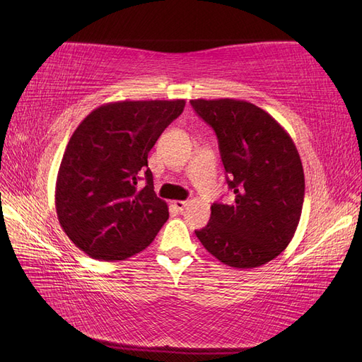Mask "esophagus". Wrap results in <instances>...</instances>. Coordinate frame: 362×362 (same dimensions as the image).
Segmentation results:
<instances>
[{"instance_id": "34e87169", "label": "esophagus", "mask_w": 362, "mask_h": 362, "mask_svg": "<svg viewBox=\"0 0 362 362\" xmlns=\"http://www.w3.org/2000/svg\"><path fill=\"white\" fill-rule=\"evenodd\" d=\"M187 204H189L187 201H173V206H175V208H177V210H178V211H182V210H184V208H185V206H187Z\"/></svg>"}]
</instances>
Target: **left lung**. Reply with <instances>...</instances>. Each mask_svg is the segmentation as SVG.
Masks as SVG:
<instances>
[{"mask_svg": "<svg viewBox=\"0 0 362 362\" xmlns=\"http://www.w3.org/2000/svg\"><path fill=\"white\" fill-rule=\"evenodd\" d=\"M218 140L231 204H213L196 237L223 264L254 269L276 258L299 225L305 177L290 134L262 108L242 100H192Z\"/></svg>", "mask_w": 362, "mask_h": 362, "instance_id": "8db88e82", "label": "left lung"}]
</instances>
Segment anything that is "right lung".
<instances>
[{
  "label": "right lung",
  "mask_w": 362,
  "mask_h": 362,
  "mask_svg": "<svg viewBox=\"0 0 362 362\" xmlns=\"http://www.w3.org/2000/svg\"><path fill=\"white\" fill-rule=\"evenodd\" d=\"M184 105V100L108 103L76 127L60 163L56 210L63 231L84 254L127 259L148 247L168 221L148 154Z\"/></svg>",
  "instance_id": "right-lung-1"
}]
</instances>
